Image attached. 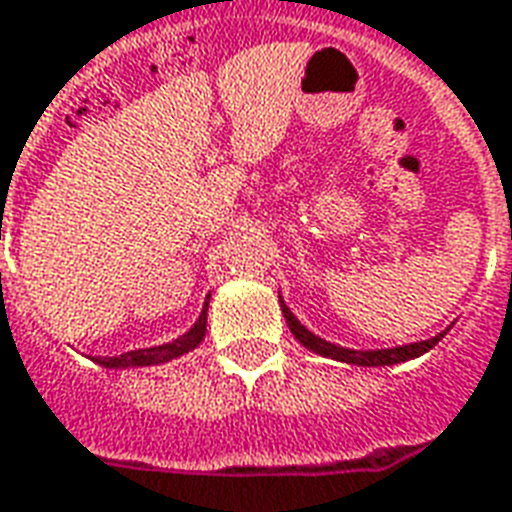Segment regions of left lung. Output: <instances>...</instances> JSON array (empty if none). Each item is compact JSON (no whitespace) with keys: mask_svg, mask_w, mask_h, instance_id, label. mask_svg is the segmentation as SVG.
Segmentation results:
<instances>
[{"mask_svg":"<svg viewBox=\"0 0 512 512\" xmlns=\"http://www.w3.org/2000/svg\"><path fill=\"white\" fill-rule=\"evenodd\" d=\"M283 316H286V324H289V330L297 341L305 346V349H313V352L324 354V357H333V360H341V363H352V365H368V368H374V365H393V363H404V360H412V357H420L428 349H434L436 343L445 338V333H439L431 341H420V343H409V346H398V349H379V352H354V349H341V346H335V343H327L322 338H316L313 333H308L300 322H297V316H294L286 305H281Z\"/></svg>","mask_w":512,"mask_h":512,"instance_id":"8db88e82","label":"left lung"}]
</instances>
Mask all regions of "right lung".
Returning a JSON list of instances; mask_svg holds the SVG:
<instances>
[{
	"label": "right lung",
	"instance_id": "1",
	"mask_svg": "<svg viewBox=\"0 0 512 512\" xmlns=\"http://www.w3.org/2000/svg\"><path fill=\"white\" fill-rule=\"evenodd\" d=\"M204 333H207V302H204V311H201L199 322L190 327L188 333L177 338V341L163 343V346H152V349H136V352H125L119 357H100L98 363L106 365V368H128V365H155L166 363V360H174L179 354L196 349L201 341H204Z\"/></svg>",
	"mask_w": 512,
	"mask_h": 512
}]
</instances>
